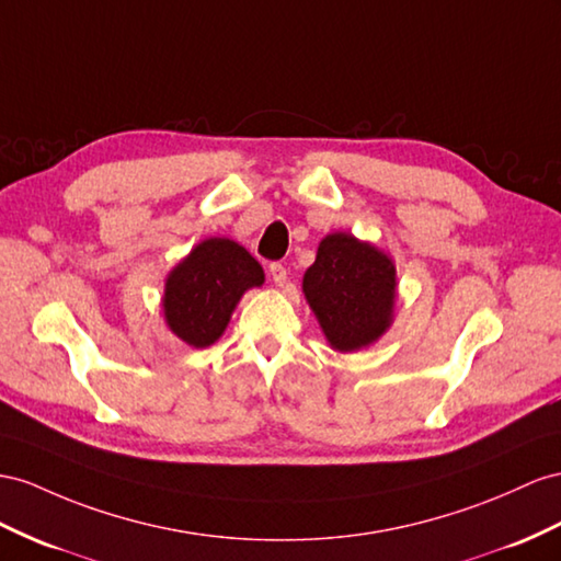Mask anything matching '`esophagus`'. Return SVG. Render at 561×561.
I'll return each mask as SVG.
<instances>
[{
	"label": "esophagus",
	"mask_w": 561,
	"mask_h": 561,
	"mask_svg": "<svg viewBox=\"0 0 561 561\" xmlns=\"http://www.w3.org/2000/svg\"><path fill=\"white\" fill-rule=\"evenodd\" d=\"M270 277L277 286H284L286 284V267L282 263H272L270 265Z\"/></svg>",
	"instance_id": "esophagus-1"
}]
</instances>
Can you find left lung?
Here are the masks:
<instances>
[{
	"label": "left lung",
	"mask_w": 561,
	"mask_h": 561,
	"mask_svg": "<svg viewBox=\"0 0 561 561\" xmlns=\"http://www.w3.org/2000/svg\"><path fill=\"white\" fill-rule=\"evenodd\" d=\"M304 296L329 346L357 353L389 332L396 318L393 257L348 232L327 234L304 275Z\"/></svg>",
	"instance_id": "left-lung-1"
}]
</instances>
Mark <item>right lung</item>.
<instances>
[{
    "mask_svg": "<svg viewBox=\"0 0 561 561\" xmlns=\"http://www.w3.org/2000/svg\"><path fill=\"white\" fill-rule=\"evenodd\" d=\"M263 282L261 263L241 243L208 237L168 272L163 320L186 346L208 348L225 334L241 296Z\"/></svg>",
    "mask_w": 561,
    "mask_h": 561,
    "instance_id": "add662e5",
    "label": "right lung"
}]
</instances>
